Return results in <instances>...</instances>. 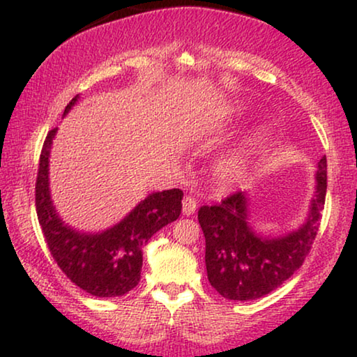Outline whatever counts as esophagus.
Segmentation results:
<instances>
[{
  "label": "esophagus",
  "instance_id": "1",
  "mask_svg": "<svg viewBox=\"0 0 357 357\" xmlns=\"http://www.w3.org/2000/svg\"><path fill=\"white\" fill-rule=\"evenodd\" d=\"M195 211H197V199L192 197L183 198L182 213L185 214V216H192V214H195Z\"/></svg>",
  "mask_w": 357,
  "mask_h": 357
}]
</instances>
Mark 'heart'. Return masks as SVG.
Returning <instances> with one entry per match:
<instances>
[{
    "label": "heart",
    "mask_w": 357,
    "mask_h": 357,
    "mask_svg": "<svg viewBox=\"0 0 357 357\" xmlns=\"http://www.w3.org/2000/svg\"><path fill=\"white\" fill-rule=\"evenodd\" d=\"M270 139V131L260 128L248 136V138L234 148L227 151L216 164V174L224 183H238L247 178L250 174L252 165L260 151L265 148Z\"/></svg>",
    "instance_id": "obj_1"
}]
</instances>
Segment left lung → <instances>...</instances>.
<instances>
[{"mask_svg": "<svg viewBox=\"0 0 357 357\" xmlns=\"http://www.w3.org/2000/svg\"><path fill=\"white\" fill-rule=\"evenodd\" d=\"M326 195V158L315 172L314 197L305 219L280 234L260 232L252 221L250 193L238 192L216 206H203L198 221L206 241L208 280L229 301H255L270 294L304 263L320 226Z\"/></svg>", "mask_w": 357, "mask_h": 357, "instance_id": "1", "label": "left lung"}]
</instances>
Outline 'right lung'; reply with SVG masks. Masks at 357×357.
Returning <instances> with one entry per match:
<instances>
[{"label":"right lung","instance_id":"1","mask_svg":"<svg viewBox=\"0 0 357 357\" xmlns=\"http://www.w3.org/2000/svg\"><path fill=\"white\" fill-rule=\"evenodd\" d=\"M79 102L66 105V116ZM58 128L43 143L36 183L37 218L43 237L61 271L82 291L96 297L123 296L139 282L143 248L151 237L177 221L183 193L178 188L153 192L104 231L86 232L70 226L58 214L50 192V153Z\"/></svg>","mask_w":357,"mask_h":357}]
</instances>
